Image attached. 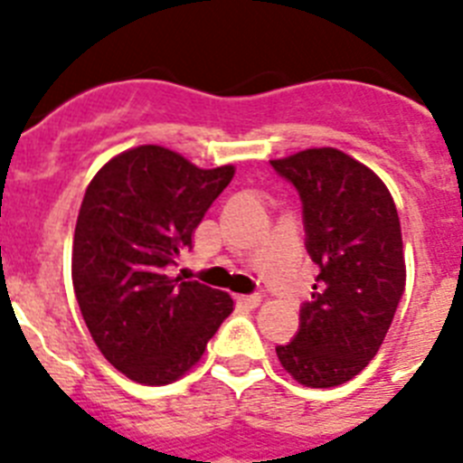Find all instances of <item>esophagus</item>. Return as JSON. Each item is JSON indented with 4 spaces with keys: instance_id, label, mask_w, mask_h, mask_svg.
Listing matches in <instances>:
<instances>
[{
    "instance_id": "esophagus-1",
    "label": "esophagus",
    "mask_w": 463,
    "mask_h": 463,
    "mask_svg": "<svg viewBox=\"0 0 463 463\" xmlns=\"http://www.w3.org/2000/svg\"><path fill=\"white\" fill-rule=\"evenodd\" d=\"M237 302L244 304V307H249V309H256L258 304L262 302V298L260 295H240V298H237Z\"/></svg>"
}]
</instances>
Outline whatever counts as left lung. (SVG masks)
<instances>
[{
  "label": "left lung",
  "instance_id": "8db88e82",
  "mask_svg": "<svg viewBox=\"0 0 463 463\" xmlns=\"http://www.w3.org/2000/svg\"><path fill=\"white\" fill-rule=\"evenodd\" d=\"M299 191L307 251L318 268L299 332L277 345L299 385L336 387L376 357L406 286L402 223L385 182L336 147L269 161Z\"/></svg>",
  "mask_w": 463,
  "mask_h": 463
}]
</instances>
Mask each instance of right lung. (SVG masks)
I'll list each match as a JSON object with an SVG mask.
<instances>
[{
    "label": "right lung",
    "mask_w": 463,
    "mask_h": 463,
    "mask_svg": "<svg viewBox=\"0 0 463 463\" xmlns=\"http://www.w3.org/2000/svg\"><path fill=\"white\" fill-rule=\"evenodd\" d=\"M235 165L198 168L161 145L112 156L78 212L71 277L82 318L101 355L143 385L191 372L231 316L232 298L165 274Z\"/></svg>",
    "instance_id": "right-lung-1"
}]
</instances>
